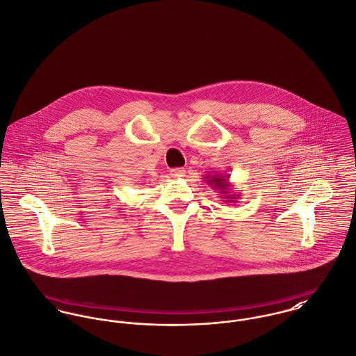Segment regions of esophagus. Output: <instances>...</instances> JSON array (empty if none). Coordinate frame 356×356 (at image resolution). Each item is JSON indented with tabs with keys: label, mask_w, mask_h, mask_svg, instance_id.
I'll return each mask as SVG.
<instances>
[{
	"label": "esophagus",
	"mask_w": 356,
	"mask_h": 356,
	"mask_svg": "<svg viewBox=\"0 0 356 356\" xmlns=\"http://www.w3.org/2000/svg\"><path fill=\"white\" fill-rule=\"evenodd\" d=\"M185 174H186V170L179 168V167L171 170V177H172V178H184Z\"/></svg>",
	"instance_id": "1"
}]
</instances>
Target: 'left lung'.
<instances>
[{"mask_svg": "<svg viewBox=\"0 0 356 356\" xmlns=\"http://www.w3.org/2000/svg\"><path fill=\"white\" fill-rule=\"evenodd\" d=\"M212 189H215L216 193L220 194V197L226 201V202H236V200H239V197L242 195L241 193H234L232 192V185L229 184V175L225 174H213V175H204L202 178Z\"/></svg>", "mask_w": 356, "mask_h": 356, "instance_id": "8db88e82", "label": "left lung"}]
</instances>
